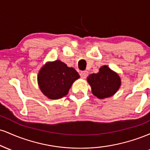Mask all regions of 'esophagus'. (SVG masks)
<instances>
[{
	"label": "esophagus",
	"mask_w": 150,
	"mask_h": 150,
	"mask_svg": "<svg viewBox=\"0 0 150 150\" xmlns=\"http://www.w3.org/2000/svg\"><path fill=\"white\" fill-rule=\"evenodd\" d=\"M80 77H82V78H86V77H87V75H88V72L87 71H82L80 73Z\"/></svg>",
	"instance_id": "esophagus-1"
}]
</instances>
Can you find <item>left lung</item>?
I'll use <instances>...</instances> for the list:
<instances>
[{
    "mask_svg": "<svg viewBox=\"0 0 150 150\" xmlns=\"http://www.w3.org/2000/svg\"><path fill=\"white\" fill-rule=\"evenodd\" d=\"M92 92L99 99L111 97L120 88L121 81L119 75L106 65L101 67L98 73H93L87 77Z\"/></svg>",
    "mask_w": 150,
    "mask_h": 150,
    "instance_id": "obj_1",
    "label": "left lung"
}]
</instances>
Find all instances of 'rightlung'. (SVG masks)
Returning <instances> with one entry per match:
<instances>
[{"instance_id": "1", "label": "right lung", "mask_w": 150, "mask_h": 150, "mask_svg": "<svg viewBox=\"0 0 150 150\" xmlns=\"http://www.w3.org/2000/svg\"><path fill=\"white\" fill-rule=\"evenodd\" d=\"M80 78L77 72L57 60L46 63L39 70L37 80L39 88L49 99H58L65 97L74 81Z\"/></svg>"}]
</instances>
